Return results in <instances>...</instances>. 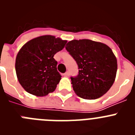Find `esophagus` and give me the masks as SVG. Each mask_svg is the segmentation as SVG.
I'll return each instance as SVG.
<instances>
[{
    "mask_svg": "<svg viewBox=\"0 0 135 135\" xmlns=\"http://www.w3.org/2000/svg\"><path fill=\"white\" fill-rule=\"evenodd\" d=\"M64 76H65V77H68V76H70V72L69 71H66L65 73L64 74Z\"/></svg>",
    "mask_w": 135,
    "mask_h": 135,
    "instance_id": "esophagus-1",
    "label": "esophagus"
}]
</instances>
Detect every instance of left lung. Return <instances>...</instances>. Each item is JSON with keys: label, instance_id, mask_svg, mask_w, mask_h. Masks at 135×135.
<instances>
[{"label": "left lung", "instance_id": "8db88e82", "mask_svg": "<svg viewBox=\"0 0 135 135\" xmlns=\"http://www.w3.org/2000/svg\"><path fill=\"white\" fill-rule=\"evenodd\" d=\"M65 49L78 66V74L70 78L76 95L84 99H95L105 94L114 84L118 68L112 49L89 39L70 41Z\"/></svg>", "mask_w": 135, "mask_h": 135}]
</instances>
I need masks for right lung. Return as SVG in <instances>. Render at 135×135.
I'll return each mask as SVG.
<instances>
[{"label": "right lung", "mask_w": 135, "mask_h": 135, "mask_svg": "<svg viewBox=\"0 0 135 135\" xmlns=\"http://www.w3.org/2000/svg\"><path fill=\"white\" fill-rule=\"evenodd\" d=\"M66 42L46 35L32 39L21 47L15 60V71L19 82L27 93L42 97L55 90L61 76L53 57Z\"/></svg>", "instance_id": "right-lung-1"}]
</instances>
